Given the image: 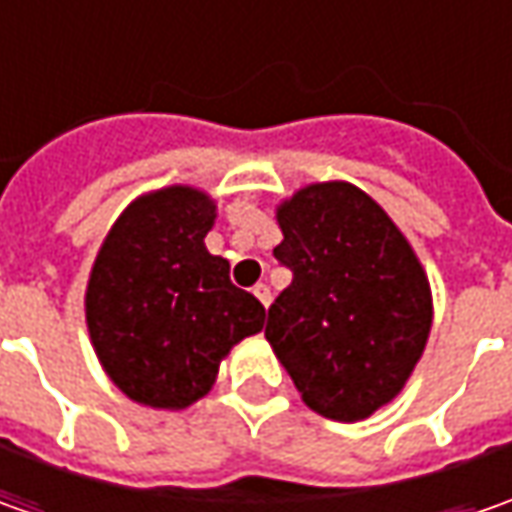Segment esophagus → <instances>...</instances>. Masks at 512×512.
Here are the masks:
<instances>
[{"label": "esophagus", "instance_id": "obj_1", "mask_svg": "<svg viewBox=\"0 0 512 512\" xmlns=\"http://www.w3.org/2000/svg\"><path fill=\"white\" fill-rule=\"evenodd\" d=\"M253 296H256V299H259V302H262L265 307H270V299H273V296H270V287L267 285L253 287Z\"/></svg>", "mask_w": 512, "mask_h": 512}]
</instances>
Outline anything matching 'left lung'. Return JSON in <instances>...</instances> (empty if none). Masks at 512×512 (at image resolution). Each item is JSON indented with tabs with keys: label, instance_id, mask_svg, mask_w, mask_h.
Returning a JSON list of instances; mask_svg holds the SVG:
<instances>
[{
	"label": "left lung",
	"instance_id": "1",
	"mask_svg": "<svg viewBox=\"0 0 512 512\" xmlns=\"http://www.w3.org/2000/svg\"><path fill=\"white\" fill-rule=\"evenodd\" d=\"M273 256L293 282L267 310L265 339L302 402L333 422L390 404L422 359L433 296L416 250L350 182H316L276 207Z\"/></svg>",
	"mask_w": 512,
	"mask_h": 512
}]
</instances>
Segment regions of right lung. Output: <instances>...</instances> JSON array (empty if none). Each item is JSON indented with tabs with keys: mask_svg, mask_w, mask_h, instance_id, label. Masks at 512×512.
<instances>
[{
	"mask_svg": "<svg viewBox=\"0 0 512 512\" xmlns=\"http://www.w3.org/2000/svg\"><path fill=\"white\" fill-rule=\"evenodd\" d=\"M216 202L170 185L133 199L90 267L85 319L110 382L156 410H185L210 393L233 344L265 325L262 302L230 282L205 247Z\"/></svg>",
	"mask_w": 512,
	"mask_h": 512,
	"instance_id": "1",
	"label": "right lung"
}]
</instances>
